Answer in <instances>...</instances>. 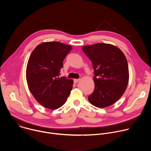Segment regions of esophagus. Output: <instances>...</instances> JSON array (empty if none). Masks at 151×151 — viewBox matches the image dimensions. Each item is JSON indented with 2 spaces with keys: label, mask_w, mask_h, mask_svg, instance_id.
<instances>
[{
  "label": "esophagus",
  "mask_w": 151,
  "mask_h": 151,
  "mask_svg": "<svg viewBox=\"0 0 151 151\" xmlns=\"http://www.w3.org/2000/svg\"><path fill=\"white\" fill-rule=\"evenodd\" d=\"M79 79H73V81H74V82L75 83H77L78 81H79Z\"/></svg>",
  "instance_id": "obj_1"
}]
</instances>
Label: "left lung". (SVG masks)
<instances>
[{
    "mask_svg": "<svg viewBox=\"0 0 151 151\" xmlns=\"http://www.w3.org/2000/svg\"><path fill=\"white\" fill-rule=\"evenodd\" d=\"M83 52L92 61L95 84L89 101L98 107L109 106L124 93L129 79L127 58L118 47L99 43L83 46Z\"/></svg>",
    "mask_w": 151,
    "mask_h": 151,
    "instance_id": "8db88e82",
    "label": "left lung"
}]
</instances>
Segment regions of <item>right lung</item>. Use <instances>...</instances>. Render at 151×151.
I'll return each mask as SVG.
<instances>
[{"label":"right lung","instance_id":"1","mask_svg":"<svg viewBox=\"0 0 151 151\" xmlns=\"http://www.w3.org/2000/svg\"><path fill=\"white\" fill-rule=\"evenodd\" d=\"M72 47L58 42H47L37 45L27 65L29 88L36 100L50 109L65 103L72 90L73 81L60 77L63 60Z\"/></svg>","mask_w":151,"mask_h":151}]
</instances>
